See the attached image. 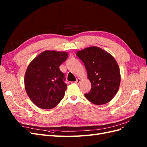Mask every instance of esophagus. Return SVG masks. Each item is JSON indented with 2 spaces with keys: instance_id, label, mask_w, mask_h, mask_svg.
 Here are the masks:
<instances>
[{
  "instance_id": "34e87169",
  "label": "esophagus",
  "mask_w": 147,
  "mask_h": 147,
  "mask_svg": "<svg viewBox=\"0 0 147 147\" xmlns=\"http://www.w3.org/2000/svg\"><path fill=\"white\" fill-rule=\"evenodd\" d=\"M80 81H81V79H80V78H78L77 79V80L75 82V83H76V84H78L80 83Z\"/></svg>"
}]
</instances>
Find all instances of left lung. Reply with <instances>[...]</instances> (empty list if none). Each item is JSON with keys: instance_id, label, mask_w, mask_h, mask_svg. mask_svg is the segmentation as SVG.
<instances>
[{"instance_id": "8db88e82", "label": "left lung", "mask_w": 147, "mask_h": 147, "mask_svg": "<svg viewBox=\"0 0 147 147\" xmlns=\"http://www.w3.org/2000/svg\"><path fill=\"white\" fill-rule=\"evenodd\" d=\"M85 66L91 83L86 98L96 105L108 103L116 95L121 81L119 66L108 52L97 47H91L77 53Z\"/></svg>"}]
</instances>
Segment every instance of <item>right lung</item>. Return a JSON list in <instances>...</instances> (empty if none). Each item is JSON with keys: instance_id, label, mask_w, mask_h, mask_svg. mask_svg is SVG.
<instances>
[{"instance_id": "1", "label": "right lung", "mask_w": 147, "mask_h": 147, "mask_svg": "<svg viewBox=\"0 0 147 147\" xmlns=\"http://www.w3.org/2000/svg\"><path fill=\"white\" fill-rule=\"evenodd\" d=\"M68 57L67 52L45 51L32 61L24 76L26 92L38 107L51 109L59 103L67 84L60 65Z\"/></svg>"}]
</instances>
